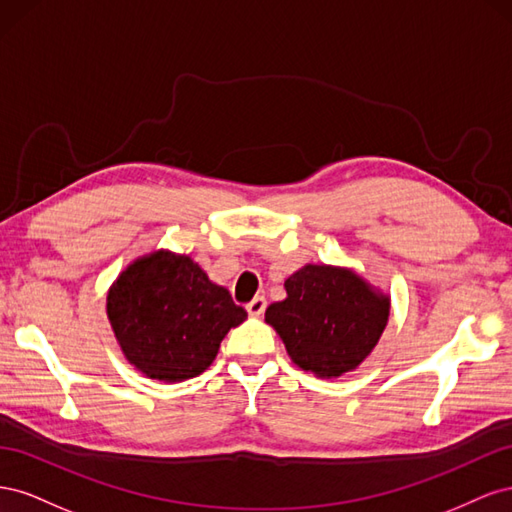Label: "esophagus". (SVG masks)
<instances>
[{
  "mask_svg": "<svg viewBox=\"0 0 512 512\" xmlns=\"http://www.w3.org/2000/svg\"><path fill=\"white\" fill-rule=\"evenodd\" d=\"M245 309H247V314H250V316L260 318L262 314H265V309H267V299L265 297H256L254 301L247 303Z\"/></svg>",
  "mask_w": 512,
  "mask_h": 512,
  "instance_id": "1",
  "label": "esophagus"
}]
</instances>
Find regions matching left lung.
I'll return each mask as SVG.
<instances>
[{
	"mask_svg": "<svg viewBox=\"0 0 512 512\" xmlns=\"http://www.w3.org/2000/svg\"><path fill=\"white\" fill-rule=\"evenodd\" d=\"M288 297L267 307V322L290 359L320 378L342 376L374 350L389 320V299L352 271L307 265L286 280Z\"/></svg>",
	"mask_w": 512,
	"mask_h": 512,
	"instance_id": "1",
	"label": "left lung"
}]
</instances>
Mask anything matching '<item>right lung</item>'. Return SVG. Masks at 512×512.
Returning <instances> with one entry per match:
<instances>
[{"instance_id":"right-lung-1","label":"right lung","mask_w":512,"mask_h":512,"mask_svg":"<svg viewBox=\"0 0 512 512\" xmlns=\"http://www.w3.org/2000/svg\"><path fill=\"white\" fill-rule=\"evenodd\" d=\"M108 320L128 361L153 380L181 382L213 363L222 339L247 318L190 256L136 260L108 292Z\"/></svg>"}]
</instances>
